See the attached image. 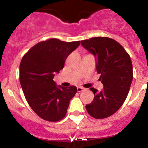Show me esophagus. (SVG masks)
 <instances>
[{
	"label": "esophagus",
	"instance_id": "obj_1",
	"mask_svg": "<svg viewBox=\"0 0 148 148\" xmlns=\"http://www.w3.org/2000/svg\"><path fill=\"white\" fill-rule=\"evenodd\" d=\"M84 87H77V91H78V92H82V91H84Z\"/></svg>",
	"mask_w": 148,
	"mask_h": 148
}]
</instances>
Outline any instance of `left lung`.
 Returning <instances> with one entry per match:
<instances>
[{"label": "left lung", "instance_id": "1", "mask_svg": "<svg viewBox=\"0 0 148 148\" xmlns=\"http://www.w3.org/2000/svg\"><path fill=\"white\" fill-rule=\"evenodd\" d=\"M81 44L96 58V70L104 85L101 92L90 89L94 99L86 109L93 118H107L121 108L127 96L133 76L131 59L122 46L110 38H92Z\"/></svg>", "mask_w": 148, "mask_h": 148}]
</instances>
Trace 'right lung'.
<instances>
[{"label": "right lung", "instance_id": "obj_1", "mask_svg": "<svg viewBox=\"0 0 148 148\" xmlns=\"http://www.w3.org/2000/svg\"><path fill=\"white\" fill-rule=\"evenodd\" d=\"M79 44V40L65 42L50 38L35 44L22 58L19 78L23 94L32 110L46 121L64 119L77 92L75 86L58 87L53 78Z\"/></svg>", "mask_w": 148, "mask_h": 148}]
</instances>
